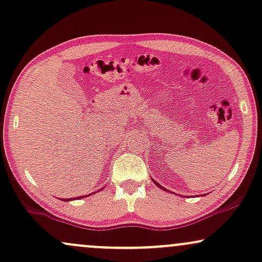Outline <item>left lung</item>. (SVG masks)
<instances>
[{"label": "left lung", "mask_w": 262, "mask_h": 262, "mask_svg": "<svg viewBox=\"0 0 262 262\" xmlns=\"http://www.w3.org/2000/svg\"><path fill=\"white\" fill-rule=\"evenodd\" d=\"M152 182H154V183H155V185H157V187H159L160 189H162V190H165V191H168V193H171V191H169V190H168V189L163 188V187H162V185H161V184H159V183H157L156 181H152Z\"/></svg>", "instance_id": "1"}]
</instances>
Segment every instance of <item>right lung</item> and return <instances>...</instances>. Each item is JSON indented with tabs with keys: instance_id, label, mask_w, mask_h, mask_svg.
<instances>
[{
	"instance_id": "obj_1",
	"label": "right lung",
	"mask_w": 262,
	"mask_h": 262,
	"mask_svg": "<svg viewBox=\"0 0 262 262\" xmlns=\"http://www.w3.org/2000/svg\"><path fill=\"white\" fill-rule=\"evenodd\" d=\"M103 188H101L100 190H102ZM99 191V190H97ZM96 191H94L93 194H95ZM93 194H89V195H84V196H77V198H69V199H59V200H63V201H71V200H78V199H83V198H86V196H90V195H93Z\"/></svg>"
}]
</instances>
